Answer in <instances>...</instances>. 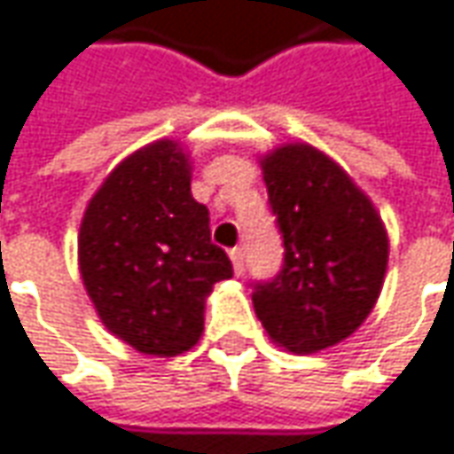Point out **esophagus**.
<instances>
[{"label":"esophagus","mask_w":454,"mask_h":454,"mask_svg":"<svg viewBox=\"0 0 454 454\" xmlns=\"http://www.w3.org/2000/svg\"><path fill=\"white\" fill-rule=\"evenodd\" d=\"M231 262H233L236 275H241V272H244V262H247V256H244V249H241V247H233V249H231Z\"/></svg>","instance_id":"34e87169"}]
</instances>
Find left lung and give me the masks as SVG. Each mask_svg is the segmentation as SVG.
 <instances>
[{
	"instance_id": "1",
	"label": "left lung",
	"mask_w": 454,
	"mask_h": 454,
	"mask_svg": "<svg viewBox=\"0 0 454 454\" xmlns=\"http://www.w3.org/2000/svg\"><path fill=\"white\" fill-rule=\"evenodd\" d=\"M282 239V267L252 282L256 318L295 355L347 339L372 310L387 267V236L372 202L329 156L306 144L262 161Z\"/></svg>"
}]
</instances>
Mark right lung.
Instances as JSON below:
<instances>
[{
    "instance_id": "right-lung-1",
    "label": "right lung",
    "mask_w": 454,
    "mask_h": 454,
    "mask_svg": "<svg viewBox=\"0 0 454 454\" xmlns=\"http://www.w3.org/2000/svg\"><path fill=\"white\" fill-rule=\"evenodd\" d=\"M79 270L102 324L138 352L174 357L198 344L205 295L233 267L210 241V213L192 198L174 141L136 151L97 190Z\"/></svg>"
}]
</instances>
